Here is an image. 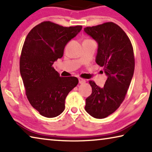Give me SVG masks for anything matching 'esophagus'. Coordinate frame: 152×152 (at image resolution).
<instances>
[{
    "mask_svg": "<svg viewBox=\"0 0 152 152\" xmlns=\"http://www.w3.org/2000/svg\"><path fill=\"white\" fill-rule=\"evenodd\" d=\"M78 81H79V83H80V84H84V83H85V82H86L85 79L81 78H80L78 79Z\"/></svg>",
    "mask_w": 152,
    "mask_h": 152,
    "instance_id": "1",
    "label": "esophagus"
}]
</instances>
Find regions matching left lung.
I'll use <instances>...</instances> for the list:
<instances>
[{
    "label": "left lung",
    "mask_w": 152,
    "mask_h": 152,
    "mask_svg": "<svg viewBox=\"0 0 152 152\" xmlns=\"http://www.w3.org/2000/svg\"><path fill=\"white\" fill-rule=\"evenodd\" d=\"M96 40V62L108 76L103 88L90 80L92 94L86 99V111L96 119L114 113L124 101L133 76L135 58L132 42L119 25L107 22L84 29Z\"/></svg>",
    "instance_id": "1"
}]
</instances>
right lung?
<instances>
[{
	"label": "right lung",
	"instance_id": "obj_1",
	"mask_svg": "<svg viewBox=\"0 0 152 152\" xmlns=\"http://www.w3.org/2000/svg\"><path fill=\"white\" fill-rule=\"evenodd\" d=\"M82 26L63 27L43 21L28 33L20 56V72L28 101L43 117L58 116L65 99L78 83L76 77H61L53 64L64 54L66 45Z\"/></svg>",
	"mask_w": 152,
	"mask_h": 152
}]
</instances>
